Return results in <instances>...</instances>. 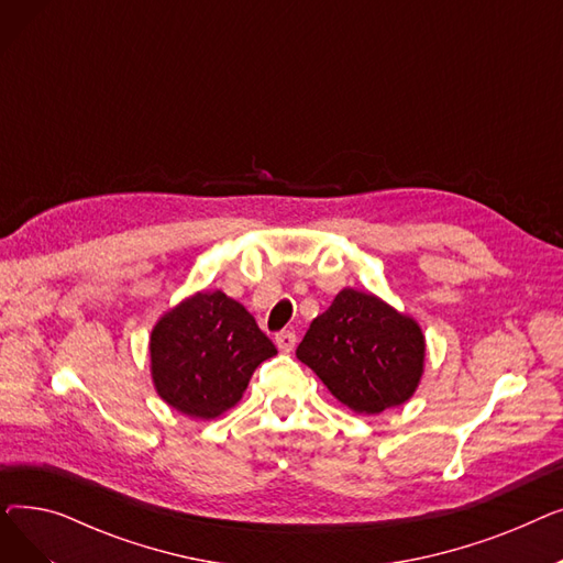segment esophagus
I'll return each mask as SVG.
<instances>
[{
    "label": "esophagus",
    "instance_id": "esophagus-1",
    "mask_svg": "<svg viewBox=\"0 0 563 563\" xmlns=\"http://www.w3.org/2000/svg\"><path fill=\"white\" fill-rule=\"evenodd\" d=\"M276 346H278V351L289 353L294 346H297V335H294L291 331L278 333V335H276Z\"/></svg>",
    "mask_w": 563,
    "mask_h": 563
}]
</instances>
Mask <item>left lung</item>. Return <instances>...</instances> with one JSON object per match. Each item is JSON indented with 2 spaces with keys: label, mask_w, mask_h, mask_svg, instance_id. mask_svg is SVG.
I'll return each instance as SVG.
<instances>
[{
  "label": "left lung",
  "mask_w": 563,
  "mask_h": 563,
  "mask_svg": "<svg viewBox=\"0 0 563 563\" xmlns=\"http://www.w3.org/2000/svg\"><path fill=\"white\" fill-rule=\"evenodd\" d=\"M297 358L331 395L363 416L399 406L416 393L424 365V335L374 294L342 289L312 319Z\"/></svg>",
  "instance_id": "1"
}]
</instances>
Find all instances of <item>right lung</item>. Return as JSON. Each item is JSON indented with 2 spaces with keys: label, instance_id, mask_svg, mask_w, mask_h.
<instances>
[{
  "label": "right lung",
  "instance_id": "right-lung-1",
  "mask_svg": "<svg viewBox=\"0 0 563 563\" xmlns=\"http://www.w3.org/2000/svg\"><path fill=\"white\" fill-rule=\"evenodd\" d=\"M276 356L253 314L223 291H200L164 314L151 338L159 397L189 418L212 420L242 399L253 372Z\"/></svg>",
  "mask_w": 563,
  "mask_h": 563
}]
</instances>
